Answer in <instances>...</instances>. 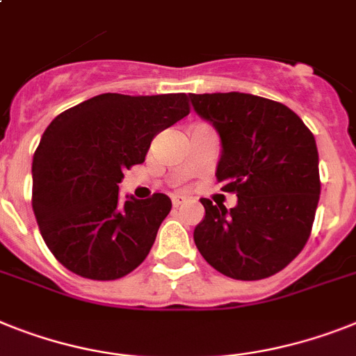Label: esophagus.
<instances>
[{
  "label": "esophagus",
  "instance_id": "1",
  "mask_svg": "<svg viewBox=\"0 0 356 356\" xmlns=\"http://www.w3.org/2000/svg\"><path fill=\"white\" fill-rule=\"evenodd\" d=\"M172 205H175V207H178V205H181L185 202V196L184 195H172Z\"/></svg>",
  "mask_w": 356,
  "mask_h": 356
}]
</instances>
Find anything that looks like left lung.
I'll use <instances>...</instances> for the list:
<instances>
[{
    "instance_id": "1",
    "label": "left lung",
    "mask_w": 356,
    "mask_h": 356,
    "mask_svg": "<svg viewBox=\"0 0 356 356\" xmlns=\"http://www.w3.org/2000/svg\"><path fill=\"white\" fill-rule=\"evenodd\" d=\"M220 136L216 180L236 193L233 209L202 198L195 243L234 280H262L304 249L320 198L315 136L289 107L245 92L189 94Z\"/></svg>"
}]
</instances>
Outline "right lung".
I'll list each match as a JSON object with an SVG mask.
<instances>
[{
	"label": "right lung",
	"mask_w": 356,
	"mask_h": 356,
	"mask_svg": "<svg viewBox=\"0 0 356 356\" xmlns=\"http://www.w3.org/2000/svg\"><path fill=\"white\" fill-rule=\"evenodd\" d=\"M189 114L185 94H99L45 129L32 160V209L56 260L90 280H116L151 251L169 196H120L123 171L152 138Z\"/></svg>",
	"instance_id": "add662e5"
}]
</instances>
